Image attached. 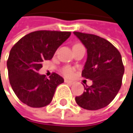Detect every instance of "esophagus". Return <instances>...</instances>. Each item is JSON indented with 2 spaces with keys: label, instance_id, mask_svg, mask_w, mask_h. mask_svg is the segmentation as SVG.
<instances>
[{
  "label": "esophagus",
  "instance_id": "1",
  "mask_svg": "<svg viewBox=\"0 0 133 133\" xmlns=\"http://www.w3.org/2000/svg\"><path fill=\"white\" fill-rule=\"evenodd\" d=\"M64 82H65V83H69V84H73V83H74V81L69 80V79H64Z\"/></svg>",
  "mask_w": 133,
  "mask_h": 133
}]
</instances>
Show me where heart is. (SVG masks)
<instances>
[{
    "mask_svg": "<svg viewBox=\"0 0 133 133\" xmlns=\"http://www.w3.org/2000/svg\"><path fill=\"white\" fill-rule=\"evenodd\" d=\"M73 69L70 66H64V67L62 69V73L65 76H68L70 77L73 75Z\"/></svg>",
    "mask_w": 133,
    "mask_h": 133,
    "instance_id": "obj_1",
    "label": "heart"
}]
</instances>
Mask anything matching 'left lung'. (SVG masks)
Returning a JSON list of instances; mask_svg holds the SVG:
<instances>
[{
    "label": "left lung",
    "instance_id": "1",
    "mask_svg": "<svg viewBox=\"0 0 133 133\" xmlns=\"http://www.w3.org/2000/svg\"><path fill=\"white\" fill-rule=\"evenodd\" d=\"M73 34L87 49L82 76L92 80L91 86L83 85L85 91L76 97V102L86 110L102 109L114 100L121 88L125 72L121 54L105 38L81 32Z\"/></svg>",
    "mask_w": 133,
    "mask_h": 133
}]
</instances>
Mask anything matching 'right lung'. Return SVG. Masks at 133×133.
<instances>
[{"label":"right lung","instance_id":"right-lung-1","mask_svg":"<svg viewBox=\"0 0 133 133\" xmlns=\"http://www.w3.org/2000/svg\"><path fill=\"white\" fill-rule=\"evenodd\" d=\"M71 35L68 31H38L19 39L7 61L8 78L19 99L31 107H44L51 102L57 87L64 79L53 73L50 79L38 72L42 62L53 58L58 47Z\"/></svg>","mask_w":133,"mask_h":133}]
</instances>
